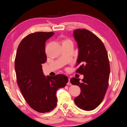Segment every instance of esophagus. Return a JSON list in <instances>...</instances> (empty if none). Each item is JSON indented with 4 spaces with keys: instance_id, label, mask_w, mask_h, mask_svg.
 I'll list each match as a JSON object with an SVG mask.
<instances>
[{
    "instance_id": "esophagus-1",
    "label": "esophagus",
    "mask_w": 127,
    "mask_h": 127,
    "mask_svg": "<svg viewBox=\"0 0 127 127\" xmlns=\"http://www.w3.org/2000/svg\"><path fill=\"white\" fill-rule=\"evenodd\" d=\"M67 85H71L70 82V79H68V82L67 83Z\"/></svg>"
}]
</instances>
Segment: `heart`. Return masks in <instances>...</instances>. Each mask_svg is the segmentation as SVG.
<instances>
[{"label": "heart", "instance_id": "heart-1", "mask_svg": "<svg viewBox=\"0 0 127 127\" xmlns=\"http://www.w3.org/2000/svg\"><path fill=\"white\" fill-rule=\"evenodd\" d=\"M72 42V41L70 39H66L63 41V42Z\"/></svg>", "mask_w": 127, "mask_h": 127}]
</instances>
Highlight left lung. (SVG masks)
Here are the masks:
<instances>
[{
	"instance_id": "left-lung-1",
	"label": "left lung",
	"mask_w": 127,
	"mask_h": 127,
	"mask_svg": "<svg viewBox=\"0 0 127 127\" xmlns=\"http://www.w3.org/2000/svg\"><path fill=\"white\" fill-rule=\"evenodd\" d=\"M77 41L79 55L76 72L83 75L82 81L71 78L72 85L79 86L80 95L74 99L79 108L91 111L98 107L106 94L109 86L110 67L108 55L103 42L95 34L86 29L73 32Z\"/></svg>"
}]
</instances>
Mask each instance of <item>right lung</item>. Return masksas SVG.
<instances>
[{"label": "right lung", "instance_id": "add662e5", "mask_svg": "<svg viewBox=\"0 0 127 127\" xmlns=\"http://www.w3.org/2000/svg\"><path fill=\"white\" fill-rule=\"evenodd\" d=\"M53 32H35L23 38L16 52L15 68L16 79L27 104L41 113L51 111L57 105L58 89L68 82L65 75L58 74L46 77L42 64L47 60L45 42Z\"/></svg>", "mask_w": 127, "mask_h": 127}]
</instances>
